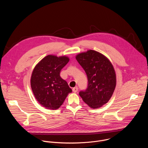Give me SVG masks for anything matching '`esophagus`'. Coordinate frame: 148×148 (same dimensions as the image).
<instances>
[{
	"label": "esophagus",
	"mask_w": 148,
	"mask_h": 148,
	"mask_svg": "<svg viewBox=\"0 0 148 148\" xmlns=\"http://www.w3.org/2000/svg\"><path fill=\"white\" fill-rule=\"evenodd\" d=\"M73 91L74 92H77L78 91V87H74L73 88Z\"/></svg>",
	"instance_id": "1"
}]
</instances>
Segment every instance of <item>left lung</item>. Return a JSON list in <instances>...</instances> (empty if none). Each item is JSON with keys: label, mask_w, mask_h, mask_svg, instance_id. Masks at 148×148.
Here are the masks:
<instances>
[{"label": "left lung", "mask_w": 148, "mask_h": 148, "mask_svg": "<svg viewBox=\"0 0 148 148\" xmlns=\"http://www.w3.org/2000/svg\"><path fill=\"white\" fill-rule=\"evenodd\" d=\"M75 58L86 71L88 87L79 95L93 109L107 103L115 90L116 78L114 68L109 59L92 50L78 54Z\"/></svg>", "instance_id": "8db88e82"}]
</instances>
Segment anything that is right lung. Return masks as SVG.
I'll list each match as a JSON object with an SVG mask.
<instances>
[{"mask_svg": "<svg viewBox=\"0 0 148 148\" xmlns=\"http://www.w3.org/2000/svg\"><path fill=\"white\" fill-rule=\"evenodd\" d=\"M70 60L67 56L48 55L34 68L30 79L33 93L42 107L57 110L72 90L60 75L61 69Z\"/></svg>", "mask_w": 148, "mask_h": 148, "instance_id": "add662e5", "label": "right lung"}]
</instances>
